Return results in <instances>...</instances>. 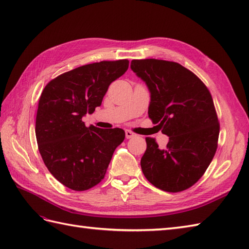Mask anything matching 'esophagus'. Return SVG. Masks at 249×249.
Returning <instances> with one entry per match:
<instances>
[{"label":"esophagus","instance_id":"esophagus-1","mask_svg":"<svg viewBox=\"0 0 249 249\" xmlns=\"http://www.w3.org/2000/svg\"><path fill=\"white\" fill-rule=\"evenodd\" d=\"M125 136H126V138H127V139H130V138H133V137H135L136 135L133 133V131L125 130Z\"/></svg>","mask_w":249,"mask_h":249}]
</instances>
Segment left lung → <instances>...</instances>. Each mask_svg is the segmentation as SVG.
I'll list each match as a JSON object with an SVG mask.
<instances>
[{
    "label": "left lung",
    "mask_w": 249,
    "mask_h": 249,
    "mask_svg": "<svg viewBox=\"0 0 249 249\" xmlns=\"http://www.w3.org/2000/svg\"><path fill=\"white\" fill-rule=\"evenodd\" d=\"M130 68L149 89V118L169 137L166 150L155 139L145 138L142 172L157 188L182 192L203 176L217 149L219 124L212 96L178 63L133 60Z\"/></svg>",
    "instance_id": "1"
}]
</instances>
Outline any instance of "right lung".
I'll use <instances>...</instances> for the list:
<instances>
[{"label":"right lung","mask_w":249,"mask_h":249,"mask_svg":"<svg viewBox=\"0 0 249 249\" xmlns=\"http://www.w3.org/2000/svg\"><path fill=\"white\" fill-rule=\"evenodd\" d=\"M128 64L119 60L83 65L51 80L41 93L37 144L46 167L64 186L81 192L97 185L124 141L123 129L87 127L82 118L102 105L109 86L124 75Z\"/></svg>","instance_id":"add662e5"}]
</instances>
